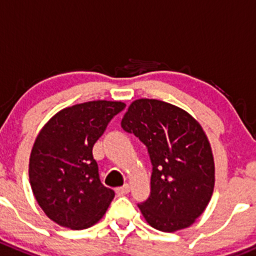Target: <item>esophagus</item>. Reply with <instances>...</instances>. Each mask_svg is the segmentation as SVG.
Segmentation results:
<instances>
[{
	"instance_id": "esophagus-1",
	"label": "esophagus",
	"mask_w": 256,
	"mask_h": 256,
	"mask_svg": "<svg viewBox=\"0 0 256 256\" xmlns=\"http://www.w3.org/2000/svg\"><path fill=\"white\" fill-rule=\"evenodd\" d=\"M128 192H130V186L128 184H125V186H122V187L117 188L116 190L117 196H125V194H128Z\"/></svg>"
}]
</instances>
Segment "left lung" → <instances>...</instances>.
<instances>
[{
  "mask_svg": "<svg viewBox=\"0 0 256 256\" xmlns=\"http://www.w3.org/2000/svg\"><path fill=\"white\" fill-rule=\"evenodd\" d=\"M121 126L144 142L152 173L139 208L152 228L174 232L204 214L214 187V162L202 126L187 111L159 100L134 101Z\"/></svg>",
  "mask_w": 256,
  "mask_h": 256,
  "instance_id": "left-lung-1",
  "label": "left lung"
}]
</instances>
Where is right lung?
<instances>
[{
  "label": "right lung",
  "mask_w": 256,
  "mask_h": 256,
  "mask_svg": "<svg viewBox=\"0 0 256 256\" xmlns=\"http://www.w3.org/2000/svg\"><path fill=\"white\" fill-rule=\"evenodd\" d=\"M125 106L120 101H90L66 107L36 136L28 162L31 190L58 225L83 230L106 214L114 192L100 180L92 149Z\"/></svg>",
  "instance_id": "obj_1"
}]
</instances>
